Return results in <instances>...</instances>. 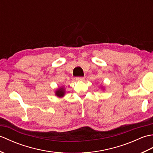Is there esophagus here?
Returning <instances> with one entry per match:
<instances>
[{
	"label": "esophagus",
	"instance_id": "1",
	"mask_svg": "<svg viewBox=\"0 0 153 153\" xmlns=\"http://www.w3.org/2000/svg\"><path fill=\"white\" fill-rule=\"evenodd\" d=\"M76 80L77 81H83L84 80V77H76Z\"/></svg>",
	"mask_w": 153,
	"mask_h": 153
}]
</instances>
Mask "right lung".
I'll return each instance as SVG.
<instances>
[{
	"label": "right lung",
	"instance_id": "add662e5",
	"mask_svg": "<svg viewBox=\"0 0 153 153\" xmlns=\"http://www.w3.org/2000/svg\"><path fill=\"white\" fill-rule=\"evenodd\" d=\"M64 93H65V92H64V89H63V88H60V89H58V91H56V95H57L58 97H63L64 95Z\"/></svg>",
	"mask_w": 153,
	"mask_h": 153
}]
</instances>
